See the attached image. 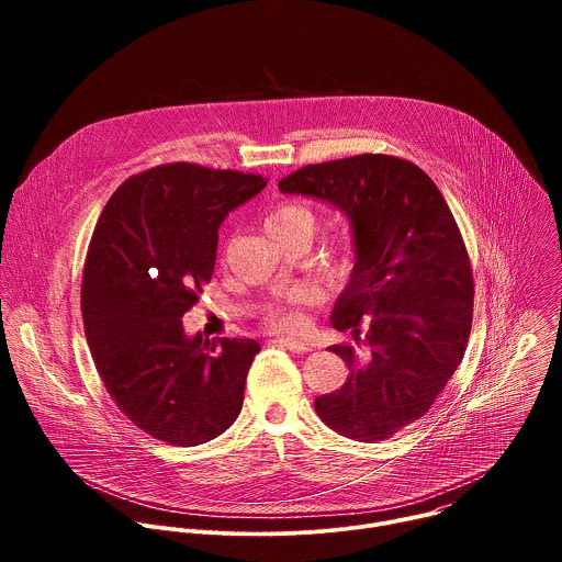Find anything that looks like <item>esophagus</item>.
Wrapping results in <instances>:
<instances>
[{"label": "esophagus", "mask_w": 562, "mask_h": 562, "mask_svg": "<svg viewBox=\"0 0 562 562\" xmlns=\"http://www.w3.org/2000/svg\"><path fill=\"white\" fill-rule=\"evenodd\" d=\"M273 342L280 345V347H286L289 351H295V353H306V351H311V345H306V342H302V340H293V338H276Z\"/></svg>", "instance_id": "34e87169"}]
</instances>
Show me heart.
I'll list each match as a JSON object with an SVG mask.
<instances>
[{"mask_svg": "<svg viewBox=\"0 0 562 562\" xmlns=\"http://www.w3.org/2000/svg\"><path fill=\"white\" fill-rule=\"evenodd\" d=\"M265 228L276 239V243L278 239L295 237V235L311 239L313 228H315V217L302 204L280 202L265 213ZM323 265H325V273L331 280L342 282V280L351 278V273L356 271V265H358V243L349 231L336 235L325 247ZM317 302H319V293L313 286L295 284L278 295V300L265 311L262 319H265V325L273 331L295 334V331L304 329V325H306L304 311L315 306Z\"/></svg>", "mask_w": 562, "mask_h": 562, "instance_id": "obj_1", "label": "heart"}]
</instances>
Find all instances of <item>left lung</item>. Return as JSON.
Masks as SVG:
<instances>
[{
  "label": "left lung",
  "instance_id": "1",
  "mask_svg": "<svg viewBox=\"0 0 562 562\" xmlns=\"http://www.w3.org/2000/svg\"><path fill=\"white\" fill-rule=\"evenodd\" d=\"M280 191L327 200L353 224L358 265L331 325L357 336L364 355L331 347L347 382L315 397L338 434L375 442L420 420L458 369L473 317V273L462 233L434 180L409 159L362 153L306 165Z\"/></svg>",
  "mask_w": 562,
  "mask_h": 562
}]
</instances>
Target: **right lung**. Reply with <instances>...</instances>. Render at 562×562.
<instances>
[{
	"instance_id": "obj_1",
	"label": "right lung",
	"mask_w": 562,
	"mask_h": 562,
	"mask_svg": "<svg viewBox=\"0 0 562 562\" xmlns=\"http://www.w3.org/2000/svg\"><path fill=\"white\" fill-rule=\"evenodd\" d=\"M256 173L171 162L131 176L106 202L82 273V319L95 369L144 434L195 447L243 409L251 338H187L182 315L215 267L226 213L260 193Z\"/></svg>"
}]
</instances>
